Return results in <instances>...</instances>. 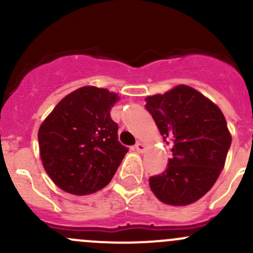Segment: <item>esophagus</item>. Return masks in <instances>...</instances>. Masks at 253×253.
Segmentation results:
<instances>
[{"label":"esophagus","instance_id":"1","mask_svg":"<svg viewBox=\"0 0 253 253\" xmlns=\"http://www.w3.org/2000/svg\"><path fill=\"white\" fill-rule=\"evenodd\" d=\"M134 150H137L138 153H144L145 152V145L143 143H136L134 144Z\"/></svg>","mask_w":253,"mask_h":253}]
</instances>
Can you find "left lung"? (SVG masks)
<instances>
[{
	"label": "left lung",
	"mask_w": 253,
	"mask_h": 253,
	"mask_svg": "<svg viewBox=\"0 0 253 253\" xmlns=\"http://www.w3.org/2000/svg\"><path fill=\"white\" fill-rule=\"evenodd\" d=\"M145 101L164 141L174 142L165 171L149 177L150 190L165 205H191L213 187L225 165L231 144L225 117L218 105L185 84Z\"/></svg>",
	"instance_id": "1"
}]
</instances>
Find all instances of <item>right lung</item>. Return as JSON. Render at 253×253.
Instances as JSON below:
<instances>
[{
  "label": "right lung",
  "mask_w": 253,
  "mask_h": 253,
  "mask_svg": "<svg viewBox=\"0 0 253 253\" xmlns=\"http://www.w3.org/2000/svg\"><path fill=\"white\" fill-rule=\"evenodd\" d=\"M119 94L86 85L66 95L38 132L45 171L57 187L85 196L105 187L126 155L110 110Z\"/></svg>",
  "instance_id": "obj_1"
}]
</instances>
